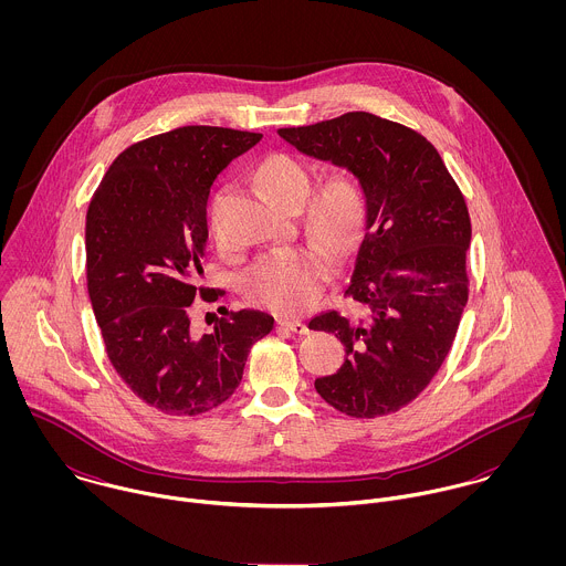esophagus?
Wrapping results in <instances>:
<instances>
[{"instance_id":"esophagus-1","label":"esophagus","mask_w":566,"mask_h":566,"mask_svg":"<svg viewBox=\"0 0 566 566\" xmlns=\"http://www.w3.org/2000/svg\"><path fill=\"white\" fill-rule=\"evenodd\" d=\"M276 323L281 324V326H285V328H290V331H294V333H298V335H305V333H310L307 324L301 323V321H292V318L279 316V318H276Z\"/></svg>"}]
</instances>
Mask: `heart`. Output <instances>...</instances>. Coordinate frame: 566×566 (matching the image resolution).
Wrapping results in <instances>:
<instances>
[{"mask_svg": "<svg viewBox=\"0 0 566 566\" xmlns=\"http://www.w3.org/2000/svg\"><path fill=\"white\" fill-rule=\"evenodd\" d=\"M256 178L265 193L283 207L298 205L310 196L312 178L303 163L290 155L263 159ZM364 220V198L357 182L348 176H333L314 196L307 224L316 238L333 250H344L357 235ZM213 238L222 242L220 231L211 224ZM328 276V259L316 243H298L263 254L245 276V294L254 305L276 314H303L310 310Z\"/></svg>", "mask_w": 566, "mask_h": 566, "instance_id": "1", "label": "heart"}]
</instances>
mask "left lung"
<instances>
[{
	"label": "left lung",
	"mask_w": 566,
	"mask_h": 566,
	"mask_svg": "<svg viewBox=\"0 0 566 566\" xmlns=\"http://www.w3.org/2000/svg\"><path fill=\"white\" fill-rule=\"evenodd\" d=\"M279 135L298 153L353 174L366 209L346 285L361 318L335 310L312 318L310 328L335 333L346 350L342 368L316 379V390L355 418L397 411L442 366L469 301L464 196L422 135L373 113Z\"/></svg>",
	"instance_id": "8db88e82"
}]
</instances>
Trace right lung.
<instances>
[{
    "label": "right lung",
    "instance_id": "obj_1",
    "mask_svg": "<svg viewBox=\"0 0 566 566\" xmlns=\"http://www.w3.org/2000/svg\"><path fill=\"white\" fill-rule=\"evenodd\" d=\"M259 133L182 126L126 148L104 174L86 211V287L108 359L148 405L176 416L229 401L252 344L274 318L231 312L211 333L189 328L205 290L207 198L218 174Z\"/></svg>",
    "mask_w": 566,
    "mask_h": 566
}]
</instances>
